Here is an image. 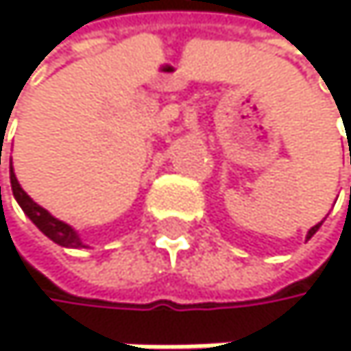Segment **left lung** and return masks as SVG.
Returning <instances> with one entry per match:
<instances>
[{"label":"left lung","instance_id":"left-lung-1","mask_svg":"<svg viewBox=\"0 0 351 351\" xmlns=\"http://www.w3.org/2000/svg\"><path fill=\"white\" fill-rule=\"evenodd\" d=\"M0 162H1V147H0ZM10 183H12V193H14V197H16V202L21 204V208L25 210V215L42 229V232L50 238V240H54L56 244H60V246H66V248H77V246H82V242H80V238H77V234L73 232V229L66 225V223H62V221H58V219H54L46 208H42L39 204H35V202L23 191V187L19 185V181H16V174H14V170H12V162H10ZM1 193V189H0Z\"/></svg>","mask_w":351,"mask_h":351}]
</instances>
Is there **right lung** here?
<instances>
[{"instance_id":"obj_1","label":"right lung","mask_w":351,"mask_h":351,"mask_svg":"<svg viewBox=\"0 0 351 351\" xmlns=\"http://www.w3.org/2000/svg\"><path fill=\"white\" fill-rule=\"evenodd\" d=\"M350 164H351V147H350ZM320 225H322V223H318L316 227H312V229H309V232H307V238H312V236H314V234L318 232V227H320Z\"/></svg>"}]
</instances>
